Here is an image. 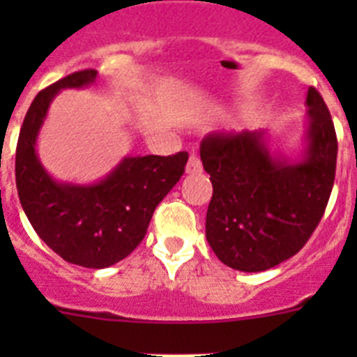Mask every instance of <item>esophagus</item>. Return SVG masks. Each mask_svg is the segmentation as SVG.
I'll return each instance as SVG.
<instances>
[{"label":"esophagus","instance_id":"34e87169","mask_svg":"<svg viewBox=\"0 0 357 357\" xmlns=\"http://www.w3.org/2000/svg\"><path fill=\"white\" fill-rule=\"evenodd\" d=\"M202 172V162H200V157L197 153H191L188 159V164H185V173L189 175H195V173H200Z\"/></svg>","mask_w":357,"mask_h":357}]
</instances>
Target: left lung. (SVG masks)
Returning a JSON list of instances; mask_svg holds the SVG:
<instances>
[{
    "label": "left lung",
    "mask_w": 357,
    "mask_h": 357,
    "mask_svg": "<svg viewBox=\"0 0 357 357\" xmlns=\"http://www.w3.org/2000/svg\"><path fill=\"white\" fill-rule=\"evenodd\" d=\"M307 148L298 162L273 157L264 132H213L200 144L213 198L206 236L218 259L239 272H264L304 247L326 213L338 139L324 98L307 91Z\"/></svg>",
    "instance_id": "obj_1"
}]
</instances>
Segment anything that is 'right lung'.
Masks as SVG:
<instances>
[{
	"label": "right lung",
	"mask_w": 357,
	"mask_h": 357,
	"mask_svg": "<svg viewBox=\"0 0 357 357\" xmlns=\"http://www.w3.org/2000/svg\"><path fill=\"white\" fill-rule=\"evenodd\" d=\"M96 75V69H82L40 91L24 116L15 150V185L31 227L62 259L85 268L112 266L137 248L153 211L188 162V151L125 157L98 184L53 181L37 157V134L56 93L91 85Z\"/></svg>",
	"instance_id": "obj_1"
}]
</instances>
